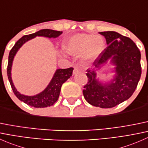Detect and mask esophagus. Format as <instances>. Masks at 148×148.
<instances>
[{"instance_id": "esophagus-1", "label": "esophagus", "mask_w": 148, "mask_h": 148, "mask_svg": "<svg viewBox=\"0 0 148 148\" xmlns=\"http://www.w3.org/2000/svg\"><path fill=\"white\" fill-rule=\"evenodd\" d=\"M79 71H80L79 68H78V67H74V71H73V74H74V75H75V74H78V73L79 72Z\"/></svg>"}]
</instances>
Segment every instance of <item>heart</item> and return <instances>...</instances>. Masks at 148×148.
<instances>
[{"label": "heart", "instance_id": "heart-1", "mask_svg": "<svg viewBox=\"0 0 148 148\" xmlns=\"http://www.w3.org/2000/svg\"><path fill=\"white\" fill-rule=\"evenodd\" d=\"M104 41L101 36L95 34H78L69 37L63 44L64 49L70 55H82L86 60L99 56L104 49Z\"/></svg>", "mask_w": 148, "mask_h": 148}]
</instances>
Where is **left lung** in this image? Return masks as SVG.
I'll return each mask as SVG.
<instances>
[{
  "instance_id": "left-lung-1",
  "label": "left lung",
  "mask_w": 148,
  "mask_h": 148,
  "mask_svg": "<svg viewBox=\"0 0 148 148\" xmlns=\"http://www.w3.org/2000/svg\"><path fill=\"white\" fill-rule=\"evenodd\" d=\"M106 38L107 46L94 62L93 69L86 70L88 82L83 95L86 102L95 107L112 108L129 99L141 77L140 51L127 36L114 31L99 32ZM110 59L116 66V75L108 84L96 79V70Z\"/></svg>"
}]
</instances>
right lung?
Returning a JSON list of instances; mask_svg holds the SVG:
<instances>
[{"instance_id":"add662e5","label":"right lung","mask_w":148,"mask_h":148,"mask_svg":"<svg viewBox=\"0 0 148 148\" xmlns=\"http://www.w3.org/2000/svg\"><path fill=\"white\" fill-rule=\"evenodd\" d=\"M62 34V31H54V30L51 29L40 30V31L34 33V34L23 36L15 44L11 50L10 51L9 56H8V67H7V74H8V80H9L10 86H11L14 95L17 97L19 100L26 103L28 105L36 107V108H41V107L43 108V107H47L53 105L58 100L62 84L69 78L71 77L74 69L72 67H70V68L64 69H57L55 72L52 79L51 80L50 83L49 84L47 87L43 92L38 94V95H34V96H26V95H21L18 92L17 89L13 85V81H12L11 67L15 55L23 44H25L26 41L35 38L36 36L56 38V37L59 36Z\"/></svg>"}]
</instances>
